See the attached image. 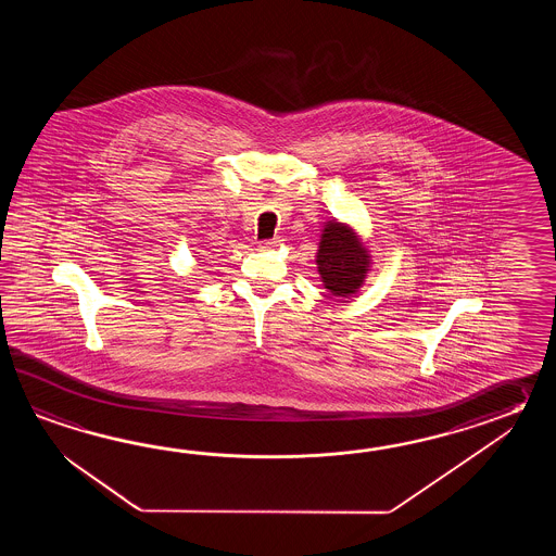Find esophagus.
I'll use <instances>...</instances> for the list:
<instances>
[{"label":"esophagus","instance_id":"esophagus-1","mask_svg":"<svg viewBox=\"0 0 556 556\" xmlns=\"http://www.w3.org/2000/svg\"><path fill=\"white\" fill-rule=\"evenodd\" d=\"M280 244H282V238H268V240H262L261 249H276V247H280Z\"/></svg>","mask_w":556,"mask_h":556}]
</instances>
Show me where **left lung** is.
Listing matches in <instances>:
<instances>
[{
	"instance_id": "obj_1",
	"label": "left lung",
	"mask_w": 556,
	"mask_h": 556,
	"mask_svg": "<svg viewBox=\"0 0 556 556\" xmlns=\"http://www.w3.org/2000/svg\"><path fill=\"white\" fill-rule=\"evenodd\" d=\"M316 262L321 282L333 295L354 294L369 268L367 250L354 232L340 223H330L324 228Z\"/></svg>"
}]
</instances>
